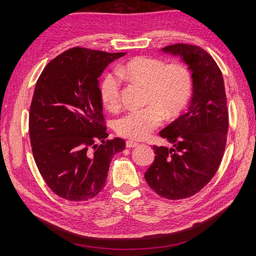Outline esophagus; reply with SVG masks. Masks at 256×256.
I'll return each instance as SVG.
<instances>
[{"instance_id": "esophagus-1", "label": "esophagus", "mask_w": 256, "mask_h": 256, "mask_svg": "<svg viewBox=\"0 0 256 256\" xmlns=\"http://www.w3.org/2000/svg\"><path fill=\"white\" fill-rule=\"evenodd\" d=\"M126 148H135V146H138V143H136V142H134V140H126Z\"/></svg>"}]
</instances>
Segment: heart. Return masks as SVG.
Returning <instances> with one entry per match:
<instances>
[{
  "instance_id": "obj_1",
  "label": "heart",
  "mask_w": 256,
  "mask_h": 256,
  "mask_svg": "<svg viewBox=\"0 0 256 256\" xmlns=\"http://www.w3.org/2000/svg\"><path fill=\"white\" fill-rule=\"evenodd\" d=\"M118 73L148 89L145 104L148 106L130 110L114 123L118 135L131 140L148 138L162 124L165 114L172 118L180 113L192 91V74L184 64H166L158 58L142 56L118 67ZM118 75L108 72L101 81V99L110 110H116L121 103L122 82Z\"/></svg>"
}]
</instances>
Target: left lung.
I'll use <instances>...</instances> for the list:
<instances>
[{
    "label": "left lung",
    "instance_id": "8db88e82",
    "mask_svg": "<svg viewBox=\"0 0 256 256\" xmlns=\"http://www.w3.org/2000/svg\"><path fill=\"white\" fill-rule=\"evenodd\" d=\"M180 56L192 74V96L186 113L160 135L172 148L153 146L155 160L145 172L160 197H192L208 184L224 157L229 126L224 77L218 64L199 46L175 44L162 50Z\"/></svg>",
    "mask_w": 256,
    "mask_h": 256
}]
</instances>
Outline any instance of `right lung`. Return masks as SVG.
Wrapping results in <instances>:
<instances>
[{
	"instance_id": "1",
	"label": "right lung",
	"mask_w": 256,
	"mask_h": 256,
	"mask_svg": "<svg viewBox=\"0 0 256 256\" xmlns=\"http://www.w3.org/2000/svg\"><path fill=\"white\" fill-rule=\"evenodd\" d=\"M126 52L74 47L42 70L30 108L32 155L47 186L59 197L86 201L106 182L108 167L124 140H108L99 77Z\"/></svg>"
}]
</instances>
